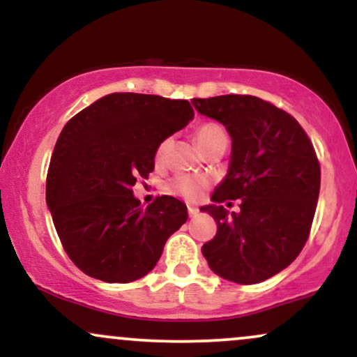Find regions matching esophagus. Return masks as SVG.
Instances as JSON below:
<instances>
[{
    "mask_svg": "<svg viewBox=\"0 0 357 357\" xmlns=\"http://www.w3.org/2000/svg\"><path fill=\"white\" fill-rule=\"evenodd\" d=\"M188 215H190L191 218H192V216H196V215H198V208L191 206V204H190V206H188Z\"/></svg>",
    "mask_w": 357,
    "mask_h": 357,
    "instance_id": "1",
    "label": "esophagus"
}]
</instances>
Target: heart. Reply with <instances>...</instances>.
<instances>
[{
    "mask_svg": "<svg viewBox=\"0 0 357 357\" xmlns=\"http://www.w3.org/2000/svg\"><path fill=\"white\" fill-rule=\"evenodd\" d=\"M196 142H198L199 147L204 151L208 146H211L213 142L218 141L221 137H227V132L225 129L218 124H203L196 130ZM167 146H169V141H162L161 144L158 147V153H155V158L161 159L162 155L166 154ZM208 183L206 179L202 178V176H196V174H179L176 178L171 179L169 190L173 195L179 196V198L188 199V202H196L204 195L206 191Z\"/></svg>",
    "mask_w": 357,
    "mask_h": 357,
    "instance_id": "1",
    "label": "heart"
}]
</instances>
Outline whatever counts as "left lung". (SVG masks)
<instances>
[{"label":"left lung","mask_w":357,"mask_h":357,"mask_svg":"<svg viewBox=\"0 0 357 357\" xmlns=\"http://www.w3.org/2000/svg\"><path fill=\"white\" fill-rule=\"evenodd\" d=\"M202 116L231 137L228 173L211 195L218 225L202 252L216 275L235 284H260L277 275L304 248L312 225L321 167L309 137L292 116L253 96L192 99ZM241 199V211L220 206Z\"/></svg>","instance_id":"8db88e82"}]
</instances>
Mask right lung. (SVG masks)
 <instances>
[{
    "label": "right lung",
    "mask_w": 357,
    "mask_h": 357,
    "mask_svg": "<svg viewBox=\"0 0 357 357\" xmlns=\"http://www.w3.org/2000/svg\"><path fill=\"white\" fill-rule=\"evenodd\" d=\"M188 100L114 92L61 129L47 176V206L61 245L89 277L127 284L147 275L188 220L173 196L147 208L134 196L158 147L192 121Z\"/></svg>",
    "instance_id": "right-lung-1"
}]
</instances>
